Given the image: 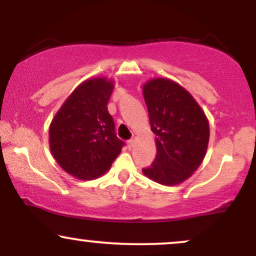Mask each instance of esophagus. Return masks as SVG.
Here are the masks:
<instances>
[{
  "instance_id": "obj_1",
  "label": "esophagus",
  "mask_w": 256,
  "mask_h": 256,
  "mask_svg": "<svg viewBox=\"0 0 256 256\" xmlns=\"http://www.w3.org/2000/svg\"><path fill=\"white\" fill-rule=\"evenodd\" d=\"M134 144H136V140H134V138H131V140H128V148H130V149L134 148Z\"/></svg>"
}]
</instances>
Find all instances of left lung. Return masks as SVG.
Returning <instances> with one entry per match:
<instances>
[{
    "mask_svg": "<svg viewBox=\"0 0 256 256\" xmlns=\"http://www.w3.org/2000/svg\"><path fill=\"white\" fill-rule=\"evenodd\" d=\"M156 158L142 172L164 185H178L192 177L207 152L210 124L204 112L183 86L167 78L143 86Z\"/></svg>",
    "mask_w": 256,
    "mask_h": 256,
    "instance_id": "obj_1",
    "label": "left lung"
}]
</instances>
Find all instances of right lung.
Masks as SVG:
<instances>
[{
    "mask_svg": "<svg viewBox=\"0 0 256 256\" xmlns=\"http://www.w3.org/2000/svg\"><path fill=\"white\" fill-rule=\"evenodd\" d=\"M114 84L104 77L78 85L55 114L49 128V146L64 171L80 180L102 176L125 143L116 134L108 112Z\"/></svg>",
    "mask_w": 256,
    "mask_h": 256,
    "instance_id": "add662e5",
    "label": "right lung"
}]
</instances>
